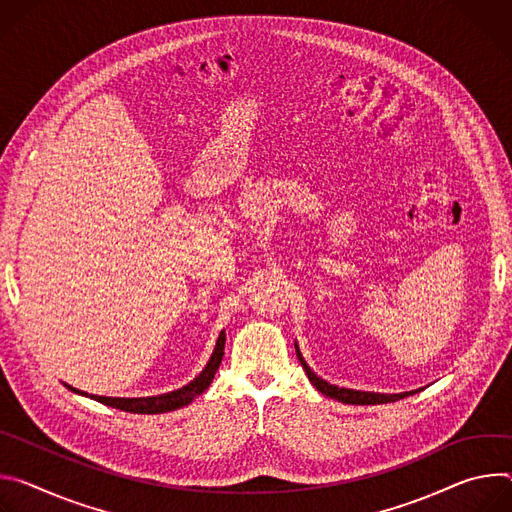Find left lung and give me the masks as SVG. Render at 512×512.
<instances>
[{
	"label": "left lung",
	"mask_w": 512,
	"mask_h": 512,
	"mask_svg": "<svg viewBox=\"0 0 512 512\" xmlns=\"http://www.w3.org/2000/svg\"><path fill=\"white\" fill-rule=\"evenodd\" d=\"M295 348H297V358L301 360V364H303V368H305V372H307L311 384H313L319 392H323L325 396H329V399H335V401H339V403H346V405H384V403L401 401V399H405V396H411V394H415V392L421 390V388H419V390L401 392V394H384V392H364V390H352V388H339V386L329 384L327 380L319 378V376L307 366V362L303 360V356H301L297 344H295Z\"/></svg>",
	"instance_id": "8db88e82"
}]
</instances>
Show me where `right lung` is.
<instances>
[{
    "mask_svg": "<svg viewBox=\"0 0 512 512\" xmlns=\"http://www.w3.org/2000/svg\"><path fill=\"white\" fill-rule=\"evenodd\" d=\"M223 348H225V331L219 333L217 342H215V350L207 362V366L203 368V372L199 376H195L187 386L173 390V392H164V394H156V396H140V399H122V396H99V394H87L83 390H77L69 384H65L67 388H71L77 394L89 396V399L120 409L126 413H138V415H158V413H168V411H177L181 407H187L189 403H193L195 396H199L205 388H209V384L213 382V376L221 364L223 358Z\"/></svg>",
    "mask_w": 512,
    "mask_h": 512,
    "instance_id": "add662e5",
    "label": "right lung"
}]
</instances>
